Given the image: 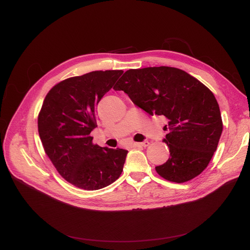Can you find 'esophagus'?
I'll return each instance as SVG.
<instances>
[{"mask_svg": "<svg viewBox=\"0 0 250 250\" xmlns=\"http://www.w3.org/2000/svg\"><path fill=\"white\" fill-rule=\"evenodd\" d=\"M149 146V142L145 141V142H142V143H134L132 147H148Z\"/></svg>", "mask_w": 250, "mask_h": 250, "instance_id": "34e87169", "label": "esophagus"}]
</instances>
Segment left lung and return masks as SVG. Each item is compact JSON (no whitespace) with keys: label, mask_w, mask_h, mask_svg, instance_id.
Masks as SVG:
<instances>
[{"label":"left lung","mask_w":250,"mask_h":250,"mask_svg":"<svg viewBox=\"0 0 250 250\" xmlns=\"http://www.w3.org/2000/svg\"><path fill=\"white\" fill-rule=\"evenodd\" d=\"M113 89L123 90L150 115L168 120L163 142L170 157L155 167L157 173L182 183L204 171L223 130L219 104L211 90L187 72L171 67L128 70Z\"/></svg>","instance_id":"1"}]
</instances>
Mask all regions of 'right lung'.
Returning <instances> with one entry per match:
<instances>
[{"mask_svg": "<svg viewBox=\"0 0 250 250\" xmlns=\"http://www.w3.org/2000/svg\"><path fill=\"white\" fill-rule=\"evenodd\" d=\"M124 73L94 71L52 87L38 114V134L58 172L73 186L96 190L121 176L126 150L100 147L90 133L96 125V106Z\"/></svg>", "mask_w": 250, "mask_h": 250, "instance_id": "obj_1", "label": "right lung"}]
</instances>
